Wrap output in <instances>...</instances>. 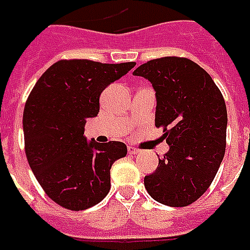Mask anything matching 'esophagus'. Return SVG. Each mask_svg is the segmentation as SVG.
Here are the masks:
<instances>
[{"label":"esophagus","instance_id":"obj_1","mask_svg":"<svg viewBox=\"0 0 250 250\" xmlns=\"http://www.w3.org/2000/svg\"><path fill=\"white\" fill-rule=\"evenodd\" d=\"M127 149H128V153H130V155H135V153L139 152V149L135 148V147H128Z\"/></svg>","mask_w":250,"mask_h":250}]
</instances>
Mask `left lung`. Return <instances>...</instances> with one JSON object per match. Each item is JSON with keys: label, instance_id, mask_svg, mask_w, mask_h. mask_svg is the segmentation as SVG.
I'll use <instances>...</instances> for the list:
<instances>
[{"label": "left lung", "instance_id": "left-lung-1", "mask_svg": "<svg viewBox=\"0 0 250 250\" xmlns=\"http://www.w3.org/2000/svg\"><path fill=\"white\" fill-rule=\"evenodd\" d=\"M156 91L155 125L169 144L156 171L144 177L152 199L169 207L195 203L213 182L227 146V106L204 68L182 57H164L134 71Z\"/></svg>", "mask_w": 250, "mask_h": 250}]
</instances>
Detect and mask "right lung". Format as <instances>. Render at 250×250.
I'll return each instance as SVG.
<instances>
[{"mask_svg":"<svg viewBox=\"0 0 250 250\" xmlns=\"http://www.w3.org/2000/svg\"><path fill=\"white\" fill-rule=\"evenodd\" d=\"M135 64L61 59L27 97L22 120L27 162L46 195L66 209H87L110 191L111 166L127 147L87 143L84 123L98 115L103 90Z\"/></svg>","mask_w":250,"mask_h":250,"instance_id":"add662e5","label":"right lung"}]
</instances>
